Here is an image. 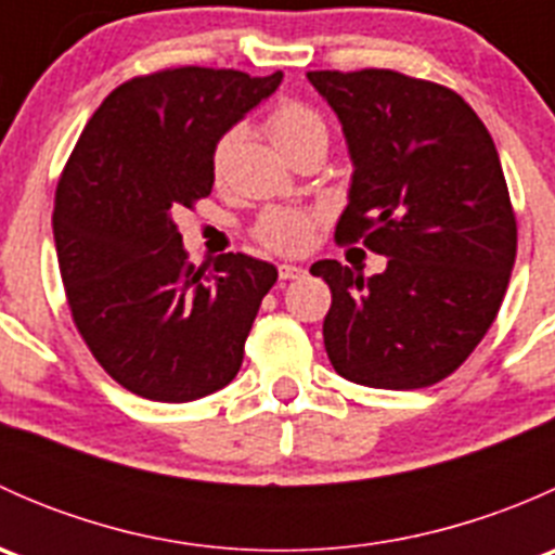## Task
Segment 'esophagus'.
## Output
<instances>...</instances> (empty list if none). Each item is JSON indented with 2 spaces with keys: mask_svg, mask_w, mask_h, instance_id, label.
Masks as SVG:
<instances>
[{
  "mask_svg": "<svg viewBox=\"0 0 555 555\" xmlns=\"http://www.w3.org/2000/svg\"><path fill=\"white\" fill-rule=\"evenodd\" d=\"M300 276H306L304 266H293V262H282V266H279V279H282V282H289V279H300Z\"/></svg>",
  "mask_w": 555,
  "mask_h": 555,
  "instance_id": "34e87169",
  "label": "esophagus"
}]
</instances>
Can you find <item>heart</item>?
I'll return each instance as SVG.
<instances>
[{"label": "heart", "mask_w": 555, "mask_h": 555, "mask_svg": "<svg viewBox=\"0 0 555 555\" xmlns=\"http://www.w3.org/2000/svg\"><path fill=\"white\" fill-rule=\"evenodd\" d=\"M268 137L271 142L282 150L284 155L289 153L298 144L309 142V139H327V126H324L322 115L311 106L300 102H284L279 104L276 109L268 115L266 120ZM228 144H231V137L222 139L217 144L215 153V169L222 171V164H225ZM319 217L309 209H295V206H273L266 215L260 217L255 228L257 242L266 244L268 249L282 251V255H295V251H304L309 246L313 228H317Z\"/></svg>", "instance_id": "b5f03b06"}]
</instances>
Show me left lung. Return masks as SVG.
<instances>
[{
  "label": "left lung",
  "instance_id": "8db88e82",
  "mask_svg": "<svg viewBox=\"0 0 555 555\" xmlns=\"http://www.w3.org/2000/svg\"><path fill=\"white\" fill-rule=\"evenodd\" d=\"M344 128L354 166L335 242L386 257L365 276L319 260L333 293L324 349L335 373L376 389L451 376L496 319L516 215L494 139L451 88L391 69L309 72Z\"/></svg>",
  "mask_w": 555,
  "mask_h": 555
}]
</instances>
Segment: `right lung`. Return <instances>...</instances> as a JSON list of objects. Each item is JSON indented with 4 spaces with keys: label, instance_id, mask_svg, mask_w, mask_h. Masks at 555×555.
<instances>
[{
    "label": "right lung",
    "instance_id": "add662e5",
    "mask_svg": "<svg viewBox=\"0 0 555 555\" xmlns=\"http://www.w3.org/2000/svg\"><path fill=\"white\" fill-rule=\"evenodd\" d=\"M282 72L179 66L104 99L55 188L53 238L72 319L128 391L190 402L236 378L276 268L249 255L188 260L173 215L215 184L217 142Z\"/></svg>",
    "mask_w": 555,
    "mask_h": 555
}]
</instances>
